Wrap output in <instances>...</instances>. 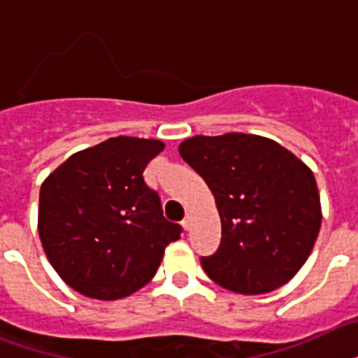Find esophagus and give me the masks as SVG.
I'll return each mask as SVG.
<instances>
[{
	"mask_svg": "<svg viewBox=\"0 0 358 358\" xmlns=\"http://www.w3.org/2000/svg\"><path fill=\"white\" fill-rule=\"evenodd\" d=\"M182 227H184L185 231H187V229L191 227V220H189V215H187V217H184V220H182Z\"/></svg>",
	"mask_w": 358,
	"mask_h": 358,
	"instance_id": "esophagus-1",
	"label": "esophagus"
}]
</instances>
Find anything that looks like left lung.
Returning <instances> with one entry per match:
<instances>
[{"label": "left lung", "mask_w": 358, "mask_h": 358, "mask_svg": "<svg viewBox=\"0 0 358 358\" xmlns=\"http://www.w3.org/2000/svg\"><path fill=\"white\" fill-rule=\"evenodd\" d=\"M180 155L214 193L222 244L201 257L217 285L242 294L282 287L306 263L321 227L313 173L270 138L244 133L191 136Z\"/></svg>", "instance_id": "1"}]
</instances>
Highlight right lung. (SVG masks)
I'll return each mask as SVG.
<instances>
[{
  "label": "right lung",
  "mask_w": 358,
  "mask_h": 358,
  "mask_svg": "<svg viewBox=\"0 0 358 358\" xmlns=\"http://www.w3.org/2000/svg\"><path fill=\"white\" fill-rule=\"evenodd\" d=\"M165 148L154 138L116 136L76 152L43 182L39 236L46 257L84 296H129L154 278L182 227L167 222L143 173Z\"/></svg>",
  "instance_id": "1"
}]
</instances>
